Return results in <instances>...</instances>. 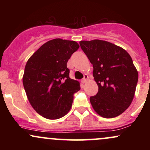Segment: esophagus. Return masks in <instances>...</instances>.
<instances>
[{
  "instance_id": "obj_1",
  "label": "esophagus",
  "mask_w": 150,
  "mask_h": 150,
  "mask_svg": "<svg viewBox=\"0 0 150 150\" xmlns=\"http://www.w3.org/2000/svg\"><path fill=\"white\" fill-rule=\"evenodd\" d=\"M87 80H88V75H84V78L82 79L81 82H82V83H85V82L87 81Z\"/></svg>"
}]
</instances>
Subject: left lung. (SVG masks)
I'll return each instance as SVG.
<instances>
[{
  "mask_svg": "<svg viewBox=\"0 0 150 150\" xmlns=\"http://www.w3.org/2000/svg\"><path fill=\"white\" fill-rule=\"evenodd\" d=\"M80 47L93 65L99 91L90 97L94 111L103 118H114L131 104L138 73L129 53L106 41H81Z\"/></svg>",
  "mask_w": 150,
  "mask_h": 150,
  "instance_id": "left-lung-1",
  "label": "left lung"
}]
</instances>
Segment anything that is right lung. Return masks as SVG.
<instances>
[{"label": "right lung", "instance_id": "obj_1", "mask_svg": "<svg viewBox=\"0 0 150 150\" xmlns=\"http://www.w3.org/2000/svg\"><path fill=\"white\" fill-rule=\"evenodd\" d=\"M80 46L54 39L35 51L26 63L22 82L31 106L47 119H58L71 108L80 82L70 78L67 63Z\"/></svg>", "mask_w": 150, "mask_h": 150}]
</instances>
